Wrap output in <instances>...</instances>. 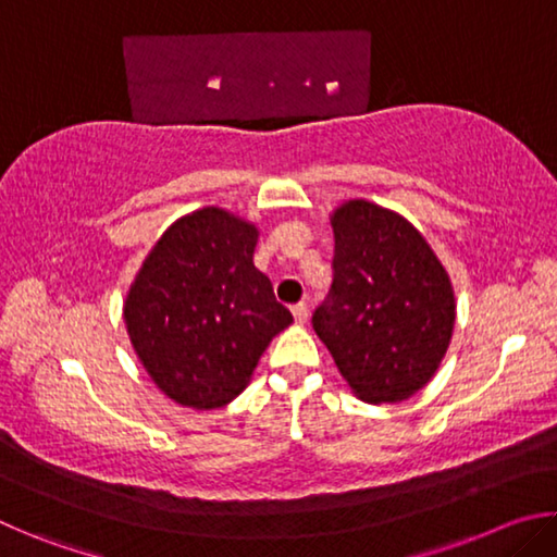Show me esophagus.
<instances>
[{
    "label": "esophagus",
    "instance_id": "1",
    "mask_svg": "<svg viewBox=\"0 0 557 557\" xmlns=\"http://www.w3.org/2000/svg\"><path fill=\"white\" fill-rule=\"evenodd\" d=\"M307 312H309V309H307L305 301H299V305L292 307V314H295V322L297 324H305L307 322Z\"/></svg>",
    "mask_w": 557,
    "mask_h": 557
}]
</instances>
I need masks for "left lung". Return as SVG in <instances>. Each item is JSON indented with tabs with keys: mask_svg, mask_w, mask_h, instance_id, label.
I'll list each match as a JSON object with an SVG mask.
<instances>
[{
	"mask_svg": "<svg viewBox=\"0 0 557 557\" xmlns=\"http://www.w3.org/2000/svg\"><path fill=\"white\" fill-rule=\"evenodd\" d=\"M329 223L334 285L314 332L358 400H408L437 373L455 332L449 272L425 235L385 206L348 199Z\"/></svg>",
	"mask_w": 557,
	"mask_h": 557,
	"instance_id": "obj_1",
	"label": "left lung"
}]
</instances>
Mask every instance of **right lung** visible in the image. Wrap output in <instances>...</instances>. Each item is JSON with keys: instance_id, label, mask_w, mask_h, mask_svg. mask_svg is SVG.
I'll use <instances>...</instances> for the list:
<instances>
[{"instance_id": "1", "label": "right lung", "mask_w": 557, "mask_h": 557, "mask_svg": "<svg viewBox=\"0 0 557 557\" xmlns=\"http://www.w3.org/2000/svg\"><path fill=\"white\" fill-rule=\"evenodd\" d=\"M260 228L221 206L176 219L122 301L129 344L166 398L215 410L248 388L272 338L295 322L252 262Z\"/></svg>"}]
</instances>
